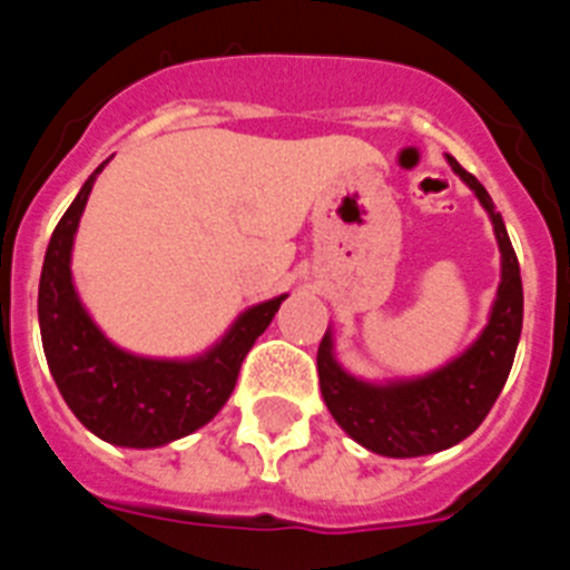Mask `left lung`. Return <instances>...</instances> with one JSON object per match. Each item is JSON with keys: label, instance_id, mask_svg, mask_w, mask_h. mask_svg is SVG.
<instances>
[{"label": "left lung", "instance_id": "left-lung-1", "mask_svg": "<svg viewBox=\"0 0 570 570\" xmlns=\"http://www.w3.org/2000/svg\"><path fill=\"white\" fill-rule=\"evenodd\" d=\"M445 159L488 210L500 245V288L488 325L460 356L411 380L367 382L347 374L334 354L331 328L316 354L322 400L336 425L367 451L394 460L436 454L471 436L500 396L522 334V276L505 223L480 179L468 174L454 156L445 154Z\"/></svg>", "mask_w": 570, "mask_h": 570}]
</instances>
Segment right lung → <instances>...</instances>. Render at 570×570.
Wrapping results in <instances>:
<instances>
[{"mask_svg":"<svg viewBox=\"0 0 570 570\" xmlns=\"http://www.w3.org/2000/svg\"><path fill=\"white\" fill-rule=\"evenodd\" d=\"M99 165L85 179L45 250L39 279V331L59 394L90 434L110 445L159 448L208 425L228 402L239 367L271 325L285 294L250 305L216 345L190 360L130 354L90 320L73 285L70 254Z\"/></svg>","mask_w":570,"mask_h":570,"instance_id":"add662e5","label":"right lung"}]
</instances>
